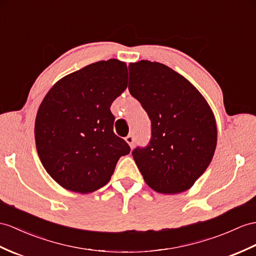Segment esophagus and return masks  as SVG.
Masks as SVG:
<instances>
[{
	"label": "esophagus",
	"mask_w": 256,
	"mask_h": 256,
	"mask_svg": "<svg viewBox=\"0 0 256 256\" xmlns=\"http://www.w3.org/2000/svg\"><path fill=\"white\" fill-rule=\"evenodd\" d=\"M124 140H126V142L130 146V148L134 146V134H128L126 138H124Z\"/></svg>",
	"instance_id": "1"
}]
</instances>
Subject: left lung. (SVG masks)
<instances>
[{
	"instance_id": "8db88e82",
	"label": "left lung",
	"mask_w": 256,
	"mask_h": 256,
	"mask_svg": "<svg viewBox=\"0 0 256 256\" xmlns=\"http://www.w3.org/2000/svg\"><path fill=\"white\" fill-rule=\"evenodd\" d=\"M128 70L130 94L151 120V139L132 152L136 164L156 192L188 190L213 158L217 142L213 112L188 80L164 64L140 60Z\"/></svg>"
}]
</instances>
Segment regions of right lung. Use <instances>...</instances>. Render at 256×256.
<instances>
[{"mask_svg":"<svg viewBox=\"0 0 256 256\" xmlns=\"http://www.w3.org/2000/svg\"><path fill=\"white\" fill-rule=\"evenodd\" d=\"M124 62L100 60L58 81L38 110L39 158L56 182L89 193L106 184L130 146L114 134L112 103L127 88Z\"/></svg>","mask_w":256,"mask_h":256,"instance_id":"1","label":"right lung"}]
</instances>
